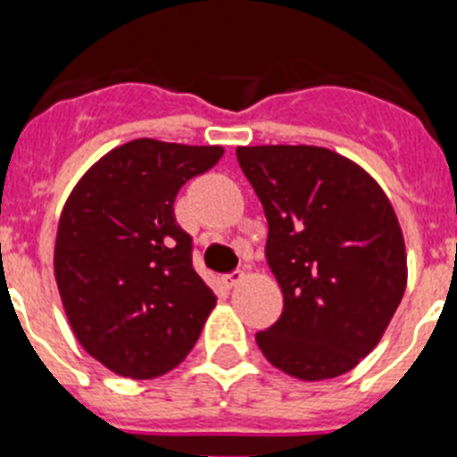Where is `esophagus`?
Wrapping results in <instances>:
<instances>
[{
    "label": "esophagus",
    "instance_id": "esophagus-1",
    "mask_svg": "<svg viewBox=\"0 0 457 457\" xmlns=\"http://www.w3.org/2000/svg\"><path fill=\"white\" fill-rule=\"evenodd\" d=\"M242 278H245V274L240 272V270H233V272H228L224 277V284L228 286V288H233V286H237L242 281Z\"/></svg>",
    "mask_w": 457,
    "mask_h": 457
}]
</instances>
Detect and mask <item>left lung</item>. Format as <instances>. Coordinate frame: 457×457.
Masks as SVG:
<instances>
[{
    "mask_svg": "<svg viewBox=\"0 0 457 457\" xmlns=\"http://www.w3.org/2000/svg\"><path fill=\"white\" fill-rule=\"evenodd\" d=\"M268 217L265 258L284 311L256 343L293 378H338L375 348L407 284L386 194L348 157L318 146H240Z\"/></svg>",
    "mask_w": 457,
    "mask_h": 457,
    "instance_id": "1",
    "label": "left lung"
}]
</instances>
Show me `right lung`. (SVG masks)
<instances>
[{
	"mask_svg": "<svg viewBox=\"0 0 457 457\" xmlns=\"http://www.w3.org/2000/svg\"><path fill=\"white\" fill-rule=\"evenodd\" d=\"M221 155V146L128 141L93 164L63 205L54 245L63 309L82 348L123 378L179 366L217 304L173 201Z\"/></svg>",
	"mask_w": 457,
	"mask_h": 457,
	"instance_id": "add662e5",
	"label": "right lung"
}]
</instances>
